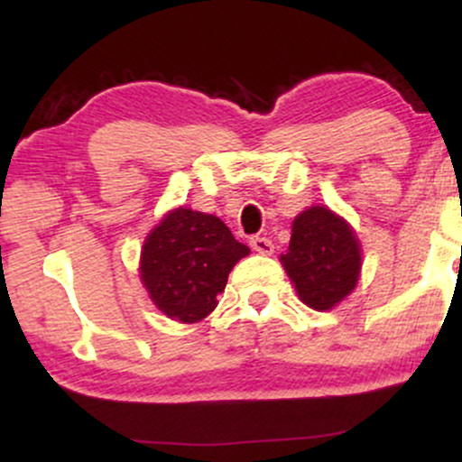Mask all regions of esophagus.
<instances>
[{"label":"esophagus","instance_id":"esophagus-1","mask_svg":"<svg viewBox=\"0 0 462 462\" xmlns=\"http://www.w3.org/2000/svg\"><path fill=\"white\" fill-rule=\"evenodd\" d=\"M249 245H252L254 252L263 254V256H269V254H273V243L269 241L267 236H254L252 241H249Z\"/></svg>","mask_w":462,"mask_h":462}]
</instances>
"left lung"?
Wrapping results in <instances>:
<instances>
[{"mask_svg":"<svg viewBox=\"0 0 462 462\" xmlns=\"http://www.w3.org/2000/svg\"><path fill=\"white\" fill-rule=\"evenodd\" d=\"M280 263L300 300L323 312L356 289L363 249L343 217L328 206H310L293 219L289 249Z\"/></svg>","mask_w":462,"mask_h":462,"instance_id":"1","label":"left lung"}]
</instances>
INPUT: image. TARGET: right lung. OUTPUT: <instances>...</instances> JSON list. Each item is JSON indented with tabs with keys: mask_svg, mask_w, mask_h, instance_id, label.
<instances>
[{
	"mask_svg": "<svg viewBox=\"0 0 462 462\" xmlns=\"http://www.w3.org/2000/svg\"><path fill=\"white\" fill-rule=\"evenodd\" d=\"M247 254L219 217L178 206L145 236L139 275L162 315L198 323L217 309L232 267Z\"/></svg>",
	"mask_w": 462,
	"mask_h": 462,
	"instance_id": "1",
	"label": "right lung"
}]
</instances>
